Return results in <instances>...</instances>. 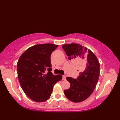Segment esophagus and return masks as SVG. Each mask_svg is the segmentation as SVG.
<instances>
[{
	"mask_svg": "<svg viewBox=\"0 0 120 120\" xmlns=\"http://www.w3.org/2000/svg\"><path fill=\"white\" fill-rule=\"evenodd\" d=\"M65 79H66V76H64V75H63L62 76V80H65Z\"/></svg>",
	"mask_w": 120,
	"mask_h": 120,
	"instance_id": "34e87169",
	"label": "esophagus"
}]
</instances>
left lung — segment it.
<instances>
[{
  "mask_svg": "<svg viewBox=\"0 0 120 120\" xmlns=\"http://www.w3.org/2000/svg\"><path fill=\"white\" fill-rule=\"evenodd\" d=\"M62 47L68 59H80L83 62V71L76 79L68 77L70 87L64 91L65 96L74 103L82 101L94 91L100 74V65L96 56L89 49L76 43L64 44Z\"/></svg>",
  "mask_w": 120,
  "mask_h": 120,
  "instance_id": "8db88e82",
  "label": "left lung"
}]
</instances>
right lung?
Wrapping results in <instances>:
<instances>
[{
	"mask_svg": "<svg viewBox=\"0 0 120 120\" xmlns=\"http://www.w3.org/2000/svg\"><path fill=\"white\" fill-rule=\"evenodd\" d=\"M58 46L49 43L32 46L25 50L18 60L20 85L27 96L36 102L47 101L53 86L62 80V75H54L51 72L50 56Z\"/></svg>",
	"mask_w": 120,
	"mask_h": 120,
	"instance_id": "1",
	"label": "right lung"
}]
</instances>
